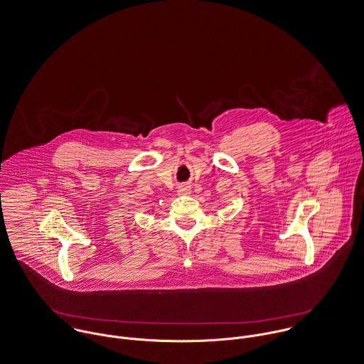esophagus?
Here are the masks:
<instances>
[{
  "label": "esophagus",
  "instance_id": "34e87169",
  "mask_svg": "<svg viewBox=\"0 0 364 364\" xmlns=\"http://www.w3.org/2000/svg\"><path fill=\"white\" fill-rule=\"evenodd\" d=\"M177 193H178L180 196H188V194H191V186L187 184V183H184V184L178 186Z\"/></svg>",
  "mask_w": 364,
  "mask_h": 364
}]
</instances>
